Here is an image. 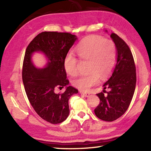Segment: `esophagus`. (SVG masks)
Masks as SVG:
<instances>
[{
	"instance_id": "obj_1",
	"label": "esophagus",
	"mask_w": 151,
	"mask_h": 151,
	"mask_svg": "<svg viewBox=\"0 0 151 151\" xmlns=\"http://www.w3.org/2000/svg\"><path fill=\"white\" fill-rule=\"evenodd\" d=\"M80 93H81V95H84V97H89V93L88 92H84V91H80Z\"/></svg>"
}]
</instances>
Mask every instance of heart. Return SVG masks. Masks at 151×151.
<instances>
[{"mask_svg": "<svg viewBox=\"0 0 151 151\" xmlns=\"http://www.w3.org/2000/svg\"><path fill=\"white\" fill-rule=\"evenodd\" d=\"M76 52L82 60L89 61L88 75L80 76L73 82V85L81 90H88L97 84L99 77L105 79L113 70L116 60V49L110 40H105L99 36L84 38L76 49ZM64 69L70 76L78 73V60L72 54L66 56L63 62Z\"/></svg>", "mask_w": 151, "mask_h": 151, "instance_id": "heart-1", "label": "heart"}]
</instances>
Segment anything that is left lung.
<instances>
[{
  "instance_id": "left-lung-1",
  "label": "left lung",
  "mask_w": 151,
  "mask_h": 151,
  "mask_svg": "<svg viewBox=\"0 0 151 151\" xmlns=\"http://www.w3.org/2000/svg\"><path fill=\"white\" fill-rule=\"evenodd\" d=\"M110 37L116 47V64L103 85L104 89H109L107 96L102 92L97 94L100 104L94 110L98 118L110 122L119 118L129 108L136 84V66L129 46L117 34L111 33Z\"/></svg>"
}]
</instances>
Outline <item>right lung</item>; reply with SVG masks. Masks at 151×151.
I'll return each instance as SVG.
<instances>
[{"label": "right lung", "mask_w": 151, "mask_h": 151, "mask_svg": "<svg viewBox=\"0 0 151 151\" xmlns=\"http://www.w3.org/2000/svg\"><path fill=\"white\" fill-rule=\"evenodd\" d=\"M75 35L57 32H43L28 45L22 66V82L32 106L40 117L49 123L58 124L69 114V99L77 89L68 86L64 69V60L77 40ZM36 52L44 54L47 63L42 68L35 67L32 56ZM66 87L63 94H56L57 87Z\"/></svg>", "instance_id": "obj_1"}]
</instances>
